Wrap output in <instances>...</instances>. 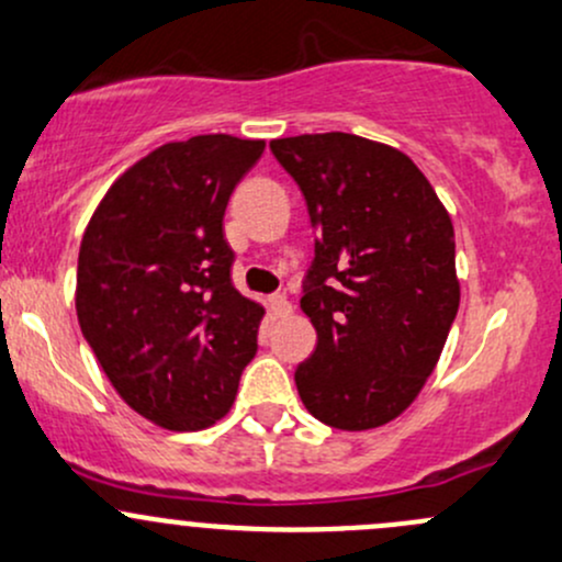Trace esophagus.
Here are the masks:
<instances>
[{
    "label": "esophagus",
    "instance_id": "1",
    "mask_svg": "<svg viewBox=\"0 0 562 562\" xmlns=\"http://www.w3.org/2000/svg\"><path fill=\"white\" fill-rule=\"evenodd\" d=\"M269 310L274 317H291L293 315V304L288 301V296L277 293V296L269 299Z\"/></svg>",
    "mask_w": 562,
    "mask_h": 562
}]
</instances>
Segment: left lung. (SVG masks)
Instances as JSON below:
<instances>
[{"mask_svg":"<svg viewBox=\"0 0 562 562\" xmlns=\"http://www.w3.org/2000/svg\"><path fill=\"white\" fill-rule=\"evenodd\" d=\"M269 147L317 234L301 296L317 347L296 369L299 395L330 428H380L417 398L458 315L452 221L382 142L328 132Z\"/></svg>","mask_w":562,"mask_h":562,"instance_id":"8db88e82","label":"left lung"}]
</instances>
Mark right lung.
Masks as SVG:
<instances>
[{
    "mask_svg": "<svg viewBox=\"0 0 562 562\" xmlns=\"http://www.w3.org/2000/svg\"><path fill=\"white\" fill-rule=\"evenodd\" d=\"M263 139L169 142L104 193L80 241L78 321L123 401L169 430H199L234 404L263 306L232 282L223 215Z\"/></svg>",
    "mask_w": 562,
    "mask_h": 562,
    "instance_id": "right-lung-1",
    "label": "right lung"
}]
</instances>
